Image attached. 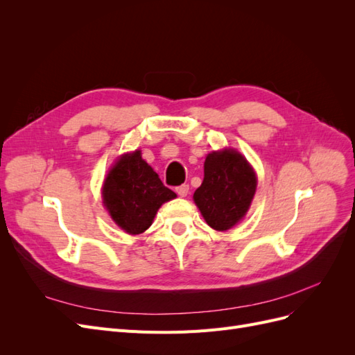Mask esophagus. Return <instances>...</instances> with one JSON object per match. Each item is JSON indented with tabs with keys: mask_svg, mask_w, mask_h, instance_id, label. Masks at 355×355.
I'll return each instance as SVG.
<instances>
[{
	"mask_svg": "<svg viewBox=\"0 0 355 355\" xmlns=\"http://www.w3.org/2000/svg\"><path fill=\"white\" fill-rule=\"evenodd\" d=\"M176 192H178V196H179V197H187V196H188V192H189V185L184 184V185L178 187V188H176Z\"/></svg>",
	"mask_w": 355,
	"mask_h": 355,
	"instance_id": "34e87169",
	"label": "esophagus"
}]
</instances>
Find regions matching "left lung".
Segmentation results:
<instances>
[{
  "label": "left lung",
  "instance_id": "obj_1",
  "mask_svg": "<svg viewBox=\"0 0 355 355\" xmlns=\"http://www.w3.org/2000/svg\"><path fill=\"white\" fill-rule=\"evenodd\" d=\"M256 185L253 167L239 151H213L204 161V179L194 201L209 227L228 231L245 216Z\"/></svg>",
  "mask_w": 355,
  "mask_h": 355
}]
</instances>
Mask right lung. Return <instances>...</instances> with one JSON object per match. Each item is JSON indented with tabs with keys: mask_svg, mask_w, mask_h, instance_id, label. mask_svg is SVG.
Instances as JSON below:
<instances>
[{
	"mask_svg": "<svg viewBox=\"0 0 355 355\" xmlns=\"http://www.w3.org/2000/svg\"><path fill=\"white\" fill-rule=\"evenodd\" d=\"M103 206L112 220L127 234L145 232L166 201L176 198L146 161L141 151L124 154L115 161L102 188Z\"/></svg>",
	"mask_w": 355,
	"mask_h": 355,
	"instance_id": "add662e5",
	"label": "right lung"
}]
</instances>
